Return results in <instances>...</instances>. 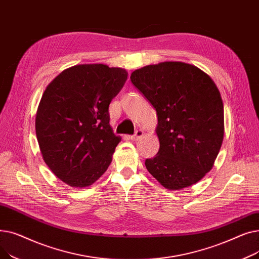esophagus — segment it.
<instances>
[{
  "mask_svg": "<svg viewBox=\"0 0 259 259\" xmlns=\"http://www.w3.org/2000/svg\"><path fill=\"white\" fill-rule=\"evenodd\" d=\"M143 135H144V132H143L142 130H138L137 132H135L134 135H131L130 140H131V141H139L140 139H142Z\"/></svg>",
  "mask_w": 259,
  "mask_h": 259,
  "instance_id": "34e87169",
  "label": "esophagus"
}]
</instances>
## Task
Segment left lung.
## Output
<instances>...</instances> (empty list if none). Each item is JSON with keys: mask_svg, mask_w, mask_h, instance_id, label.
Instances as JSON below:
<instances>
[{"mask_svg": "<svg viewBox=\"0 0 259 259\" xmlns=\"http://www.w3.org/2000/svg\"><path fill=\"white\" fill-rule=\"evenodd\" d=\"M132 84L154 107L159 150L145 161L168 190L199 182L213 167L224 140V105L213 79L183 62L148 65L131 73Z\"/></svg>", "mask_w": 259, "mask_h": 259, "instance_id": "left-lung-1", "label": "left lung"}]
</instances>
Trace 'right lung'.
I'll list each match as a JSON object with an SVG mask.
<instances>
[{
    "label": "right lung",
    "instance_id": "add662e5",
    "mask_svg": "<svg viewBox=\"0 0 259 259\" xmlns=\"http://www.w3.org/2000/svg\"><path fill=\"white\" fill-rule=\"evenodd\" d=\"M127 76L122 68L83 64L46 87L35 115L36 139L46 165L68 186L89 187L111 164L120 137L108 110Z\"/></svg>",
    "mask_w": 259,
    "mask_h": 259
}]
</instances>
